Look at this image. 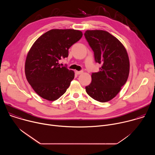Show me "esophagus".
I'll return each mask as SVG.
<instances>
[{
    "label": "esophagus",
    "instance_id": "esophagus-1",
    "mask_svg": "<svg viewBox=\"0 0 155 155\" xmlns=\"http://www.w3.org/2000/svg\"><path fill=\"white\" fill-rule=\"evenodd\" d=\"M75 73H76V74H77V75H80V74H81L82 73H83V71H75Z\"/></svg>",
    "mask_w": 155,
    "mask_h": 155
}]
</instances>
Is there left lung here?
Returning a JSON list of instances; mask_svg holds the SVG:
<instances>
[{"mask_svg":"<svg viewBox=\"0 0 155 155\" xmlns=\"http://www.w3.org/2000/svg\"><path fill=\"white\" fill-rule=\"evenodd\" d=\"M84 36L94 51L96 62L102 67L91 75V83L85 87L87 94L101 102L114 98L127 81L129 59L121 41L102 30H87Z\"/></svg>","mask_w":155,"mask_h":155,"instance_id":"obj_1","label":"left lung"}]
</instances>
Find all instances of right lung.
I'll return each instance as SVG.
<instances>
[{
  "label": "right lung",
  "mask_w": 155,
  "mask_h": 155,
  "mask_svg": "<svg viewBox=\"0 0 155 155\" xmlns=\"http://www.w3.org/2000/svg\"><path fill=\"white\" fill-rule=\"evenodd\" d=\"M82 35L78 30L51 29L38 38L31 47L25 62V75L41 97L56 101L69 87L75 73L61 67L59 61L68 56L69 48Z\"/></svg>",
  "instance_id": "right-lung-1"
}]
</instances>
